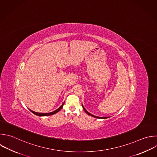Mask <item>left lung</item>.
<instances>
[{
	"label": "left lung",
	"instance_id": "obj_1",
	"mask_svg": "<svg viewBox=\"0 0 157 157\" xmlns=\"http://www.w3.org/2000/svg\"><path fill=\"white\" fill-rule=\"evenodd\" d=\"M82 107H83V109H84V110L85 111V112L88 114V115H90V116H92V117H95V118H102V119H105V118H109V117H97V116H94V115H92L91 113H89L85 108H84V107H83V105H82Z\"/></svg>",
	"mask_w": 157,
	"mask_h": 157
}]
</instances>
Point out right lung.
Segmentation results:
<instances>
[{"label": "right lung", "instance_id": "right-lung-1", "mask_svg": "<svg viewBox=\"0 0 157 157\" xmlns=\"http://www.w3.org/2000/svg\"><path fill=\"white\" fill-rule=\"evenodd\" d=\"M64 104V103L62 104V105H61L58 109H56V110H55V111H53V112H50V113H38V112L33 111V110H30V109H29V110H30L34 114H35V115H38V116H40V117H42V116H48V115H52L55 114L56 113L58 112L62 109V107H63Z\"/></svg>", "mask_w": 157, "mask_h": 157}]
</instances>
